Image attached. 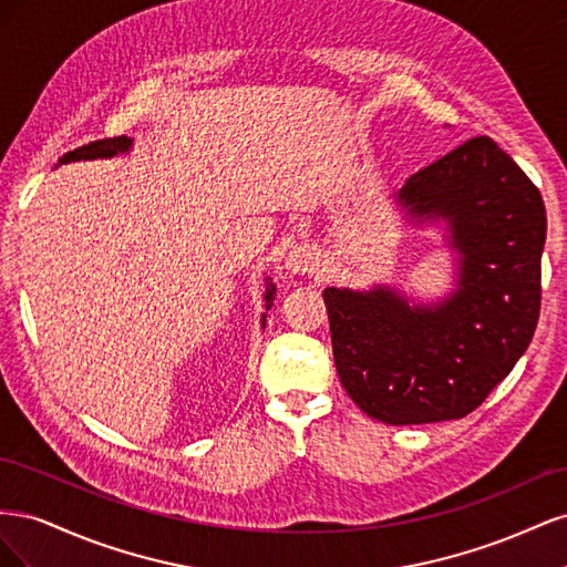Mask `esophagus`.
Listing matches in <instances>:
<instances>
[{"mask_svg":"<svg viewBox=\"0 0 567 567\" xmlns=\"http://www.w3.org/2000/svg\"><path fill=\"white\" fill-rule=\"evenodd\" d=\"M317 265H319V255L310 246H296L286 257V269H290L293 274L315 271Z\"/></svg>","mask_w":567,"mask_h":567,"instance_id":"34e87169","label":"esophagus"}]
</instances>
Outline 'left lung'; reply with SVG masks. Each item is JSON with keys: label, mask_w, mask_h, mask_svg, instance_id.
Returning <instances> with one entry per match:
<instances>
[{"label": "left lung", "mask_w": 567, "mask_h": 567, "mask_svg": "<svg viewBox=\"0 0 567 567\" xmlns=\"http://www.w3.org/2000/svg\"><path fill=\"white\" fill-rule=\"evenodd\" d=\"M398 203L444 219L461 252L456 290L409 307L388 286L326 288L333 359L352 402L375 421L463 419L527 350L542 305L546 210L539 188L489 136H473L411 175Z\"/></svg>", "instance_id": "8db88e82"}]
</instances>
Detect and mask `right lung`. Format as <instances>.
I'll list each match as a JSON object with an SVG mask.
<instances>
[{"instance_id": "right-lung-1", "label": "right lung", "mask_w": 567, "mask_h": 567, "mask_svg": "<svg viewBox=\"0 0 567 567\" xmlns=\"http://www.w3.org/2000/svg\"><path fill=\"white\" fill-rule=\"evenodd\" d=\"M132 148V140L130 136H113V140H99V142H90L84 144L75 151H68L65 156L59 161L61 163H75V161H94V158H113L117 153H127ZM269 281V279H267ZM274 293H277V288L274 284H267V293H265V302H267V310L271 307Z\"/></svg>"}]
</instances>
